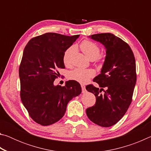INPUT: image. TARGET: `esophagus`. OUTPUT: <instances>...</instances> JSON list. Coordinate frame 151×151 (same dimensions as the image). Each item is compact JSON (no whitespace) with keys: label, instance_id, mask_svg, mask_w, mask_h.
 <instances>
[{"label":"esophagus","instance_id":"obj_1","mask_svg":"<svg viewBox=\"0 0 151 151\" xmlns=\"http://www.w3.org/2000/svg\"><path fill=\"white\" fill-rule=\"evenodd\" d=\"M81 88H82V93H86V88H85V86L82 85H81Z\"/></svg>","mask_w":151,"mask_h":151}]
</instances>
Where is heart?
<instances>
[{"label":"heart","instance_id":"obj_1","mask_svg":"<svg viewBox=\"0 0 151 151\" xmlns=\"http://www.w3.org/2000/svg\"><path fill=\"white\" fill-rule=\"evenodd\" d=\"M81 50L86 55V57L91 60L99 58L101 49L96 43L90 40H84L80 45ZM75 50L74 47H70L66 49L63 54V60L66 66L70 65V58ZM95 75V72L91 68H76L71 70L68 74V77L70 79L80 83H86L91 78L93 77Z\"/></svg>","mask_w":151,"mask_h":151}]
</instances>
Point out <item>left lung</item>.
Returning a JSON list of instances; mask_svg holds the SVG:
<instances>
[{"label":"left lung","mask_w":151,"mask_h":151,"mask_svg":"<svg viewBox=\"0 0 151 151\" xmlns=\"http://www.w3.org/2000/svg\"><path fill=\"white\" fill-rule=\"evenodd\" d=\"M89 37L104 45L106 57L101 74L93 79L101 88L86 86L96 96V103L86 110V115L94 123L109 127L122 118L131 103L137 81L134 56L127 43L111 33Z\"/></svg>","instance_id":"left-lung-1"}]
</instances>
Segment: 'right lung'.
Instances as JSON below:
<instances>
[{"label": "right lung", "instance_id": "obj_1", "mask_svg": "<svg viewBox=\"0 0 151 151\" xmlns=\"http://www.w3.org/2000/svg\"><path fill=\"white\" fill-rule=\"evenodd\" d=\"M79 36L48 32L32 38L24 48L19 67L20 99L33 121L42 126L59 121L68 102L81 93L75 81L54 85L57 70L65 67L64 52Z\"/></svg>", "mask_w": 151, "mask_h": 151}]
</instances>
